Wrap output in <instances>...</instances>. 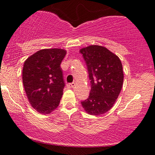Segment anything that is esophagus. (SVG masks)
I'll return each instance as SVG.
<instances>
[{"instance_id": "esophagus-1", "label": "esophagus", "mask_w": 155, "mask_h": 155, "mask_svg": "<svg viewBox=\"0 0 155 155\" xmlns=\"http://www.w3.org/2000/svg\"><path fill=\"white\" fill-rule=\"evenodd\" d=\"M75 85V82H72V83L67 84V87L68 88H73V87H74V86Z\"/></svg>"}]
</instances>
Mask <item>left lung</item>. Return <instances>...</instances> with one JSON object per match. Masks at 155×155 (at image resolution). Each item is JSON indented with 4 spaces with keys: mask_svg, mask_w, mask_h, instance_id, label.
<instances>
[{
    "mask_svg": "<svg viewBox=\"0 0 155 155\" xmlns=\"http://www.w3.org/2000/svg\"><path fill=\"white\" fill-rule=\"evenodd\" d=\"M91 80L90 96L81 101L90 115L105 114L113 107L124 82V71L119 58L107 48L92 45L80 50Z\"/></svg>",
    "mask_w": 155,
    "mask_h": 155,
    "instance_id": "1",
    "label": "left lung"
}]
</instances>
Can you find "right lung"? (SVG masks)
<instances>
[{"mask_svg": "<svg viewBox=\"0 0 155 155\" xmlns=\"http://www.w3.org/2000/svg\"><path fill=\"white\" fill-rule=\"evenodd\" d=\"M66 55L61 48L38 51L25 61L22 82L31 107L41 114L58 107L65 87L61 63Z\"/></svg>", "mask_w": 155, "mask_h": 155, "instance_id": "add662e5", "label": "right lung"}]
</instances>
